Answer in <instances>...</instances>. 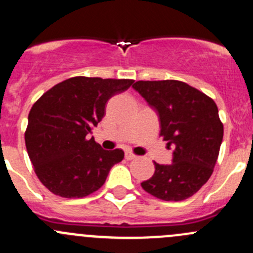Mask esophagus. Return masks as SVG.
I'll list each match as a JSON object with an SVG mask.
<instances>
[{
  "label": "esophagus",
  "instance_id": "1",
  "mask_svg": "<svg viewBox=\"0 0 253 253\" xmlns=\"http://www.w3.org/2000/svg\"><path fill=\"white\" fill-rule=\"evenodd\" d=\"M125 158H126L127 160H133V159H136L137 155H134L132 152H126L125 153Z\"/></svg>",
  "mask_w": 253,
  "mask_h": 253
}]
</instances>
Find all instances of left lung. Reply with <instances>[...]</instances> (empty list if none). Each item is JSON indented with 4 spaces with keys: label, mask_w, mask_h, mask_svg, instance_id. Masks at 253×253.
I'll use <instances>...</instances> for the list:
<instances>
[{
    "label": "left lung",
    "mask_w": 253,
    "mask_h": 253,
    "mask_svg": "<svg viewBox=\"0 0 253 253\" xmlns=\"http://www.w3.org/2000/svg\"><path fill=\"white\" fill-rule=\"evenodd\" d=\"M159 116L160 136L174 147L172 163H154L142 188L163 201H183L208 181L219 155L224 128L216 104L180 81H138L133 84Z\"/></svg>",
    "instance_id": "obj_1"
}]
</instances>
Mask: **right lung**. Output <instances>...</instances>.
Returning <instances> with one entry per match:
<instances>
[{
    "instance_id": "add662e5",
    "label": "right lung",
    "mask_w": 253,
    "mask_h": 253,
    "mask_svg": "<svg viewBox=\"0 0 253 253\" xmlns=\"http://www.w3.org/2000/svg\"><path fill=\"white\" fill-rule=\"evenodd\" d=\"M133 82L73 77L56 84L33 105L25 145L35 174L53 195L82 198L95 192L124 159V150L103 149L88 134L105 116L109 99Z\"/></svg>"
}]
</instances>
